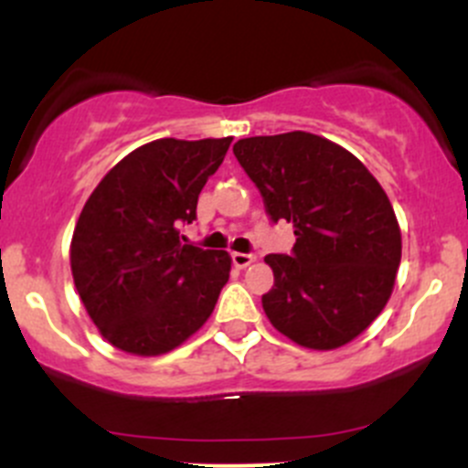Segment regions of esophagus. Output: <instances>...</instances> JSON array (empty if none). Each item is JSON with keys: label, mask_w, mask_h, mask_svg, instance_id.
<instances>
[{"label": "esophagus", "mask_w": 468, "mask_h": 468, "mask_svg": "<svg viewBox=\"0 0 468 468\" xmlns=\"http://www.w3.org/2000/svg\"><path fill=\"white\" fill-rule=\"evenodd\" d=\"M256 262V256L253 253H233V264L238 269H247Z\"/></svg>", "instance_id": "obj_1"}]
</instances>
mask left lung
Returning <instances> with one entry per match:
<instances>
[{
  "label": "left lung",
  "mask_w": 468,
  "mask_h": 468,
  "mask_svg": "<svg viewBox=\"0 0 468 468\" xmlns=\"http://www.w3.org/2000/svg\"><path fill=\"white\" fill-rule=\"evenodd\" d=\"M233 154L271 219L294 226L292 256L264 258L267 319L314 351L353 342L394 290L403 247L389 197L351 151L305 131L238 140Z\"/></svg>",
  "instance_id": "8db88e82"
}]
</instances>
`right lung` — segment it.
<instances>
[{"instance_id":"right-lung-1","label":"right lung","mask_w":468,"mask_h":468,"mask_svg":"<svg viewBox=\"0 0 468 468\" xmlns=\"http://www.w3.org/2000/svg\"><path fill=\"white\" fill-rule=\"evenodd\" d=\"M233 138L146 143L88 197L69 244L74 285L101 337L140 357L165 356L207 322L230 276L226 251L181 242L206 181Z\"/></svg>"}]
</instances>
